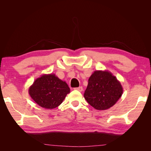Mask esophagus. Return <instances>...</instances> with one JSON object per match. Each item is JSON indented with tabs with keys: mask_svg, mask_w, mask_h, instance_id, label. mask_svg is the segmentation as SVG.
Returning a JSON list of instances; mask_svg holds the SVG:
<instances>
[{
	"mask_svg": "<svg viewBox=\"0 0 151 151\" xmlns=\"http://www.w3.org/2000/svg\"><path fill=\"white\" fill-rule=\"evenodd\" d=\"M74 89L77 90V91H80V92H81V91L83 90V87H79V88H74Z\"/></svg>",
	"mask_w": 151,
	"mask_h": 151,
	"instance_id": "obj_1",
	"label": "esophagus"
}]
</instances>
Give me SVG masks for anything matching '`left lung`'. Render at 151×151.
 I'll use <instances>...</instances> for the list:
<instances>
[{"mask_svg": "<svg viewBox=\"0 0 151 151\" xmlns=\"http://www.w3.org/2000/svg\"><path fill=\"white\" fill-rule=\"evenodd\" d=\"M123 88L116 77L108 70H96L90 76L84 97L98 110L112 107L123 94Z\"/></svg>", "mask_w": 151, "mask_h": 151, "instance_id": "1", "label": "left lung"}]
</instances>
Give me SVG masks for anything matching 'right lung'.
Returning <instances> with one entry per match:
<instances>
[{"mask_svg": "<svg viewBox=\"0 0 151 151\" xmlns=\"http://www.w3.org/2000/svg\"><path fill=\"white\" fill-rule=\"evenodd\" d=\"M28 92L40 106L50 109L58 107L63 102L70 93V88L55 74H49L36 79L29 87Z\"/></svg>", "mask_w": 151, "mask_h": 151, "instance_id": "1", "label": "right lung"}]
</instances>
